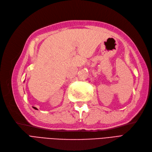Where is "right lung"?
<instances>
[{
    "mask_svg": "<svg viewBox=\"0 0 152 152\" xmlns=\"http://www.w3.org/2000/svg\"><path fill=\"white\" fill-rule=\"evenodd\" d=\"M33 108H34V109H36V110H38V109H37V108L36 107H33Z\"/></svg>",
    "mask_w": 152,
    "mask_h": 152,
    "instance_id": "add662e5",
    "label": "right lung"
}]
</instances>
